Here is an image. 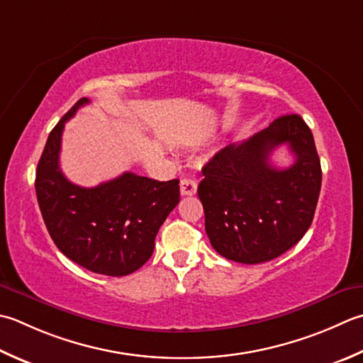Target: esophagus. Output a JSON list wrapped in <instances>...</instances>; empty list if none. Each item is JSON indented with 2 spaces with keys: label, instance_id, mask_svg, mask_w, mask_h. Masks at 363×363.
<instances>
[{
  "label": "esophagus",
  "instance_id": "1",
  "mask_svg": "<svg viewBox=\"0 0 363 363\" xmlns=\"http://www.w3.org/2000/svg\"><path fill=\"white\" fill-rule=\"evenodd\" d=\"M198 184L195 179H190V177H184L181 181V195L184 196H191L196 194Z\"/></svg>",
  "mask_w": 363,
  "mask_h": 363
}]
</instances>
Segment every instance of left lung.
<instances>
[{
	"mask_svg": "<svg viewBox=\"0 0 363 363\" xmlns=\"http://www.w3.org/2000/svg\"><path fill=\"white\" fill-rule=\"evenodd\" d=\"M288 144L293 166L270 163L274 148ZM198 186L206 233L226 259L259 264L289 250L313 222L321 190L313 133L299 115L277 118L267 129L228 145L203 167Z\"/></svg>",
	"mask_w": 363,
	"mask_h": 363,
	"instance_id": "8db88e82",
	"label": "left lung"
}]
</instances>
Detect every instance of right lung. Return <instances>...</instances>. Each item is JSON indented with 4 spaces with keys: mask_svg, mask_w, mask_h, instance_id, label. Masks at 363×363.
<instances>
[{
    "mask_svg": "<svg viewBox=\"0 0 363 363\" xmlns=\"http://www.w3.org/2000/svg\"><path fill=\"white\" fill-rule=\"evenodd\" d=\"M86 104L82 97L50 132L35 195L61 253L91 272L129 275L151 258L159 228L179 203V179L160 182L127 172L91 189L70 182L60 168L61 137L66 121Z\"/></svg>",
    "mask_w": 363,
    "mask_h": 363,
    "instance_id": "right-lung-1",
    "label": "right lung"
}]
</instances>
